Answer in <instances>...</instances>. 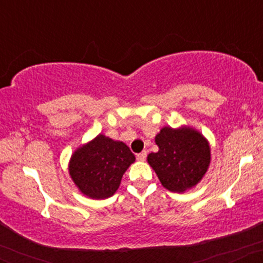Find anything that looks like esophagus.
Listing matches in <instances>:
<instances>
[{
    "mask_svg": "<svg viewBox=\"0 0 263 263\" xmlns=\"http://www.w3.org/2000/svg\"><path fill=\"white\" fill-rule=\"evenodd\" d=\"M146 157H147V152L146 151H143V152H141V153H138L137 155V159L140 162H143L144 159H146Z\"/></svg>",
    "mask_w": 263,
    "mask_h": 263,
    "instance_id": "obj_1",
    "label": "esophagus"
}]
</instances>
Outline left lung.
<instances>
[{
	"mask_svg": "<svg viewBox=\"0 0 263 263\" xmlns=\"http://www.w3.org/2000/svg\"><path fill=\"white\" fill-rule=\"evenodd\" d=\"M158 152L147 162L159 182L173 193H185L201 182L211 161L210 143L200 131L188 125L161 128L155 137Z\"/></svg>",
	"mask_w": 263,
	"mask_h": 263,
	"instance_id": "8db88e82",
	"label": "left lung"
}]
</instances>
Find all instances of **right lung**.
I'll use <instances>...</instances> for the list:
<instances>
[{"label": "right lung", "instance_id": "obj_1", "mask_svg": "<svg viewBox=\"0 0 263 263\" xmlns=\"http://www.w3.org/2000/svg\"><path fill=\"white\" fill-rule=\"evenodd\" d=\"M134 153L121 141L99 134L74 151L69 161V176L75 186L90 199L112 197L129 165Z\"/></svg>", "mask_w": 263, "mask_h": 263}]
</instances>
